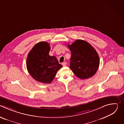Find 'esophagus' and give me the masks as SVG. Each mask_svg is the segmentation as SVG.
I'll return each instance as SVG.
<instances>
[{
	"instance_id": "1",
	"label": "esophagus",
	"mask_w": 124,
	"mask_h": 124,
	"mask_svg": "<svg viewBox=\"0 0 124 124\" xmlns=\"http://www.w3.org/2000/svg\"><path fill=\"white\" fill-rule=\"evenodd\" d=\"M62 65H63V66L65 67V66H66V65H67V63H66V62H63V63H62Z\"/></svg>"
}]
</instances>
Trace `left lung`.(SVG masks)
I'll use <instances>...</instances> for the list:
<instances>
[{
    "label": "left lung",
    "instance_id": "left-lung-1",
    "mask_svg": "<svg viewBox=\"0 0 124 124\" xmlns=\"http://www.w3.org/2000/svg\"><path fill=\"white\" fill-rule=\"evenodd\" d=\"M68 46L71 52L70 68L74 74L81 79L93 77L100 65L98 54L93 47L82 40H77Z\"/></svg>",
    "mask_w": 124,
    "mask_h": 124
}]
</instances>
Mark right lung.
<instances>
[{"label": "right lung", "instance_id": "right-lung-1", "mask_svg": "<svg viewBox=\"0 0 124 124\" xmlns=\"http://www.w3.org/2000/svg\"><path fill=\"white\" fill-rule=\"evenodd\" d=\"M50 50L49 44L40 42L34 46L27 57L29 74L34 79L43 83H51L62 67L55 56L49 55Z\"/></svg>", "mask_w": 124, "mask_h": 124}]
</instances>
